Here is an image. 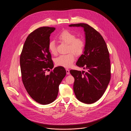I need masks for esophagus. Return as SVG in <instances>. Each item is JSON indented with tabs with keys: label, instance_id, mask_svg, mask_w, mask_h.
Returning a JSON list of instances; mask_svg holds the SVG:
<instances>
[{
	"label": "esophagus",
	"instance_id": "34e87169",
	"mask_svg": "<svg viewBox=\"0 0 131 131\" xmlns=\"http://www.w3.org/2000/svg\"><path fill=\"white\" fill-rule=\"evenodd\" d=\"M66 73H67V75H69V74H70V71H69V70L68 69H66Z\"/></svg>",
	"mask_w": 131,
	"mask_h": 131
}]
</instances>
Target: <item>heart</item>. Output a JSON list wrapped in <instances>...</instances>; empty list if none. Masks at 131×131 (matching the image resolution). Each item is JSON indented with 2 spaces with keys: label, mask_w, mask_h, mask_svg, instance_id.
<instances>
[{
  "label": "heart",
  "mask_w": 131,
  "mask_h": 131,
  "mask_svg": "<svg viewBox=\"0 0 131 131\" xmlns=\"http://www.w3.org/2000/svg\"><path fill=\"white\" fill-rule=\"evenodd\" d=\"M58 39L65 44H68V54L61 55L55 59V62L58 66L68 68L71 67L75 61V56L81 55L85 47V42L81 38H76L75 34L68 30L63 31L58 36ZM49 50L52 54H56V49L54 41H50Z\"/></svg>",
  "instance_id": "obj_1"
}]
</instances>
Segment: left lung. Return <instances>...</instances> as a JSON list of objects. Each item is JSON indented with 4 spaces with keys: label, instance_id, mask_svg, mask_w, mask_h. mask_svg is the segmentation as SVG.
<instances>
[{
    "label": "left lung",
    "instance_id": "obj_1",
    "mask_svg": "<svg viewBox=\"0 0 131 131\" xmlns=\"http://www.w3.org/2000/svg\"><path fill=\"white\" fill-rule=\"evenodd\" d=\"M69 26L82 27L85 38L83 53L76 65L87 69V71H70L75 79L74 93L77 99L81 102L92 104L101 98L111 80L109 52L102 35L90 25L81 23Z\"/></svg>",
    "mask_w": 131,
    "mask_h": 131
}]
</instances>
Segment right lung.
Here are the masks:
<instances>
[{"label": "right lung", "mask_w": 131, "mask_h": 131, "mask_svg": "<svg viewBox=\"0 0 131 131\" xmlns=\"http://www.w3.org/2000/svg\"><path fill=\"white\" fill-rule=\"evenodd\" d=\"M56 28L41 27L31 32L25 40L20 56L23 84L27 93L36 102L48 105L57 96L59 85L66 74L65 68H53L49 50L50 34ZM52 70L49 75L45 72Z\"/></svg>", "instance_id": "obj_1"}]
</instances>
